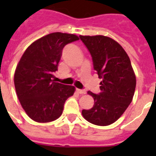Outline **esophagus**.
<instances>
[{"mask_svg":"<svg viewBox=\"0 0 156 156\" xmlns=\"http://www.w3.org/2000/svg\"><path fill=\"white\" fill-rule=\"evenodd\" d=\"M77 91H78L79 94H86V90L84 89H78L77 88Z\"/></svg>","mask_w":156,"mask_h":156,"instance_id":"34e87169","label":"esophagus"}]
</instances>
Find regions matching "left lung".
<instances>
[{
	"instance_id": "1",
	"label": "left lung",
	"mask_w": 156,
	"mask_h": 156,
	"mask_svg": "<svg viewBox=\"0 0 156 156\" xmlns=\"http://www.w3.org/2000/svg\"><path fill=\"white\" fill-rule=\"evenodd\" d=\"M92 58L100 82V92L88 91L94 106L82 111L83 117L96 126H109L125 112L133 100L136 78L130 60L123 48L104 35L79 36Z\"/></svg>"
}]
</instances>
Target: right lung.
Listing matches in <instances>:
<instances>
[{
  "mask_svg": "<svg viewBox=\"0 0 156 156\" xmlns=\"http://www.w3.org/2000/svg\"><path fill=\"white\" fill-rule=\"evenodd\" d=\"M77 35L54 32L27 48L14 73V86L22 107L33 121L45 123L61 116L66 100L75 87L52 80L64 47L78 40Z\"/></svg>",
  "mask_w": 156,
  "mask_h": 156,
  "instance_id": "obj_1",
  "label": "right lung"
}]
</instances>
